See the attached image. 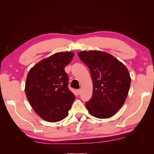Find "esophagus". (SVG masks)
Returning <instances> with one entry per match:
<instances>
[{"instance_id":"esophagus-1","label":"esophagus","mask_w":154,"mask_h":154,"mask_svg":"<svg viewBox=\"0 0 154 154\" xmlns=\"http://www.w3.org/2000/svg\"><path fill=\"white\" fill-rule=\"evenodd\" d=\"M77 93L78 95H80V94H81V90H77Z\"/></svg>"}]
</instances>
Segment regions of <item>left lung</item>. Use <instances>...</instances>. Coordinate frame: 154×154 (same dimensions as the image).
<instances>
[{
  "label": "left lung",
  "mask_w": 154,
  "mask_h": 154,
  "mask_svg": "<svg viewBox=\"0 0 154 154\" xmlns=\"http://www.w3.org/2000/svg\"><path fill=\"white\" fill-rule=\"evenodd\" d=\"M78 56L89 68L93 93L85 103L88 112L95 118H109L126 101L131 78L126 66L111 54L102 51H82Z\"/></svg>",
  "instance_id": "8db88e82"
}]
</instances>
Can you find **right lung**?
<instances>
[{"label": "right lung", "instance_id": "add662e5", "mask_svg": "<svg viewBox=\"0 0 154 154\" xmlns=\"http://www.w3.org/2000/svg\"><path fill=\"white\" fill-rule=\"evenodd\" d=\"M72 51L58 52L41 61L28 72L25 93L35 113L44 120L59 122L66 118L75 97L68 88L64 68L73 58Z\"/></svg>", "mask_w": 154, "mask_h": 154}]
</instances>
